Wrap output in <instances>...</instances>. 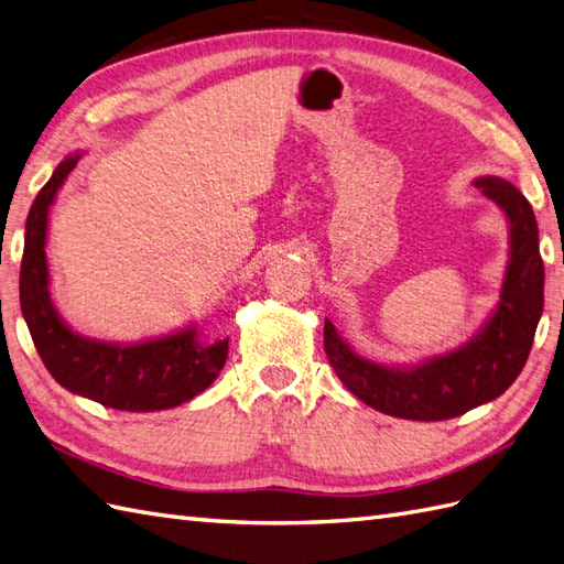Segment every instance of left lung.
<instances>
[{
	"instance_id": "left-lung-1",
	"label": "left lung",
	"mask_w": 564,
	"mask_h": 564,
	"mask_svg": "<svg viewBox=\"0 0 564 564\" xmlns=\"http://www.w3.org/2000/svg\"><path fill=\"white\" fill-rule=\"evenodd\" d=\"M475 185L502 209L509 250L497 304L470 340L412 365H383L359 355L325 318V355L337 379L383 415L417 422L458 417L502 395L529 359L545 284L538 221L517 185L497 176H480Z\"/></svg>"
}]
</instances>
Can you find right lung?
Returning <instances> with one entry per match:
<instances>
[{"label":"right lung","instance_id":"1","mask_svg":"<svg viewBox=\"0 0 564 564\" xmlns=\"http://www.w3.org/2000/svg\"><path fill=\"white\" fill-rule=\"evenodd\" d=\"M84 152L65 156L37 193L26 219L21 260V314L45 369L69 393L112 410L156 412L187 403L215 383L227 365L229 337L207 340L197 323L134 343L82 335L62 318L50 294V207Z\"/></svg>","mask_w":564,"mask_h":564}]
</instances>
